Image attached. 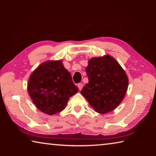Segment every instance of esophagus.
Returning a JSON list of instances; mask_svg holds the SVG:
<instances>
[{"instance_id": "obj_1", "label": "esophagus", "mask_w": 156, "mask_h": 156, "mask_svg": "<svg viewBox=\"0 0 156 156\" xmlns=\"http://www.w3.org/2000/svg\"><path fill=\"white\" fill-rule=\"evenodd\" d=\"M78 89H79V90H81L82 89H83V84H82V83H79L78 84Z\"/></svg>"}]
</instances>
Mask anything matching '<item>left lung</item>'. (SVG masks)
Instances as JSON below:
<instances>
[{
  "instance_id": "8db88e82",
  "label": "left lung",
  "mask_w": 156,
  "mask_h": 156,
  "mask_svg": "<svg viewBox=\"0 0 156 156\" xmlns=\"http://www.w3.org/2000/svg\"><path fill=\"white\" fill-rule=\"evenodd\" d=\"M89 82L80 93L96 112L107 113L118 106L128 88V78L112 56L93 58L86 68Z\"/></svg>"
}]
</instances>
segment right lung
<instances>
[{
    "label": "right lung",
    "instance_id": "obj_1",
    "mask_svg": "<svg viewBox=\"0 0 156 156\" xmlns=\"http://www.w3.org/2000/svg\"><path fill=\"white\" fill-rule=\"evenodd\" d=\"M27 90L34 104L42 112L54 115L65 109L78 89L61 60L47 61L31 73Z\"/></svg>",
    "mask_w": 156,
    "mask_h": 156
}]
</instances>
